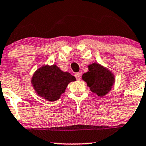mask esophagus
Returning a JSON list of instances; mask_svg holds the SVG:
<instances>
[{
    "label": "esophagus",
    "instance_id": "1",
    "mask_svg": "<svg viewBox=\"0 0 146 146\" xmlns=\"http://www.w3.org/2000/svg\"><path fill=\"white\" fill-rule=\"evenodd\" d=\"M75 76H76V79L80 80V78H81V74L80 73H76V74H75Z\"/></svg>",
    "mask_w": 146,
    "mask_h": 146
}]
</instances>
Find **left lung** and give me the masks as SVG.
Segmentation results:
<instances>
[{"mask_svg":"<svg viewBox=\"0 0 146 146\" xmlns=\"http://www.w3.org/2000/svg\"><path fill=\"white\" fill-rule=\"evenodd\" d=\"M89 71L83 74L82 79L92 92L103 97L110 92L114 83V76L111 71L98 63L88 66Z\"/></svg>","mask_w":146,"mask_h":146,"instance_id":"obj_1","label":"left lung"}]
</instances>
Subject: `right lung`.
Wrapping results in <instances>:
<instances>
[{
    "label": "right lung",
    "instance_id": "obj_1",
    "mask_svg": "<svg viewBox=\"0 0 146 146\" xmlns=\"http://www.w3.org/2000/svg\"><path fill=\"white\" fill-rule=\"evenodd\" d=\"M76 78L63 72L57 65H45L38 68L33 76L31 83L36 93L46 100L55 101L65 92L68 84Z\"/></svg>",
    "mask_w": 146,
    "mask_h": 146
}]
</instances>
